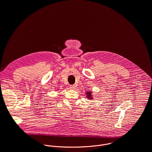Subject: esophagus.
Listing matches in <instances>:
<instances>
[{"mask_svg":"<svg viewBox=\"0 0 152 152\" xmlns=\"http://www.w3.org/2000/svg\"><path fill=\"white\" fill-rule=\"evenodd\" d=\"M70 88L71 90H75V85H70Z\"/></svg>","mask_w":152,"mask_h":152,"instance_id":"obj_1","label":"esophagus"}]
</instances>
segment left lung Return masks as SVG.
I'll return each mask as SVG.
<instances>
[{"instance_id": "left-lung-1", "label": "left lung", "mask_w": 152, "mask_h": 152, "mask_svg": "<svg viewBox=\"0 0 152 152\" xmlns=\"http://www.w3.org/2000/svg\"><path fill=\"white\" fill-rule=\"evenodd\" d=\"M86 94V97L89 99V100L93 99V97L91 95V92H87Z\"/></svg>"}]
</instances>
